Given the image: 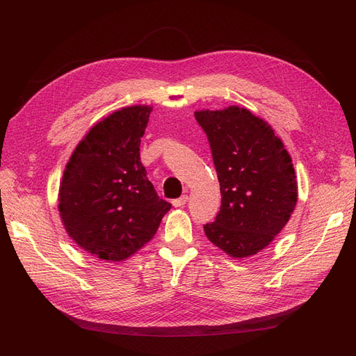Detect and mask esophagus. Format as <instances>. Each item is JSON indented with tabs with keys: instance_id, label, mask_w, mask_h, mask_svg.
Listing matches in <instances>:
<instances>
[{
	"instance_id": "obj_1",
	"label": "esophagus",
	"mask_w": 356,
	"mask_h": 356,
	"mask_svg": "<svg viewBox=\"0 0 356 356\" xmlns=\"http://www.w3.org/2000/svg\"><path fill=\"white\" fill-rule=\"evenodd\" d=\"M187 200H188V196H187V195H182L181 197H178V199H175V200H172V204H174L175 208H182V207H184V204L187 203Z\"/></svg>"
}]
</instances>
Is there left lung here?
<instances>
[{
  "label": "left lung",
  "instance_id": "1",
  "mask_svg": "<svg viewBox=\"0 0 356 356\" xmlns=\"http://www.w3.org/2000/svg\"><path fill=\"white\" fill-rule=\"evenodd\" d=\"M195 117L208 136L222 196L217 218L203 225L204 234L229 257L255 255L296 209L293 160L272 126L250 110L230 105Z\"/></svg>",
  "mask_w": 356,
  "mask_h": 356
}]
</instances>
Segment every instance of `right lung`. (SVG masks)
I'll list each match as a JSON object with an SVG mask.
<instances>
[{"instance_id":"add662e5","label":"right lung","mask_w":356,"mask_h":356,"mask_svg":"<svg viewBox=\"0 0 356 356\" xmlns=\"http://www.w3.org/2000/svg\"><path fill=\"white\" fill-rule=\"evenodd\" d=\"M153 106H124L104 117L75 147L58 195L60 221L81 250L124 261L154 238L170 203L160 199L139 145Z\"/></svg>"}]
</instances>
